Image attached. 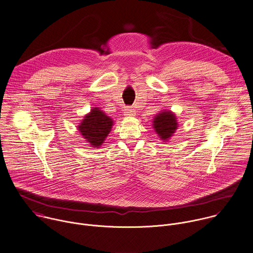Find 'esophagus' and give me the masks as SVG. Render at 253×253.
<instances>
[{
  "label": "esophagus",
  "mask_w": 253,
  "mask_h": 253,
  "mask_svg": "<svg viewBox=\"0 0 253 253\" xmlns=\"http://www.w3.org/2000/svg\"><path fill=\"white\" fill-rule=\"evenodd\" d=\"M124 115H126V116H134L135 115V110L132 107L128 106L124 110Z\"/></svg>",
  "instance_id": "1"
}]
</instances>
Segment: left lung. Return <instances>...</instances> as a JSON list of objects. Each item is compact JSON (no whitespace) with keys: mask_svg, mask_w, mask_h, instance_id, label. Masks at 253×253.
<instances>
[{"mask_svg":"<svg viewBox=\"0 0 253 253\" xmlns=\"http://www.w3.org/2000/svg\"><path fill=\"white\" fill-rule=\"evenodd\" d=\"M176 116L170 111L158 114L154 118V128L162 140H168L175 133L178 127Z\"/></svg>","mask_w":253,"mask_h":253,"instance_id":"8db88e82","label":"left lung"}]
</instances>
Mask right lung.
<instances>
[{
	"mask_svg": "<svg viewBox=\"0 0 253 253\" xmlns=\"http://www.w3.org/2000/svg\"><path fill=\"white\" fill-rule=\"evenodd\" d=\"M112 125V119L102 110L94 107L89 114L84 117L78 126V130L92 147L98 148L111 131Z\"/></svg>",
	"mask_w": 253,
	"mask_h": 253,
	"instance_id": "1",
	"label": "right lung"
}]
</instances>
